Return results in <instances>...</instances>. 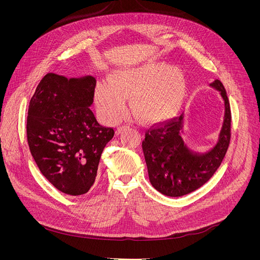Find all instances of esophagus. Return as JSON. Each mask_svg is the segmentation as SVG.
<instances>
[{"label":"esophagus","mask_w":260,"mask_h":260,"mask_svg":"<svg viewBox=\"0 0 260 260\" xmlns=\"http://www.w3.org/2000/svg\"><path fill=\"white\" fill-rule=\"evenodd\" d=\"M124 129H125V127H119V128H117V130H116V136H119L120 133H121Z\"/></svg>","instance_id":"esophagus-1"}]
</instances>
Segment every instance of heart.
I'll return each instance as SVG.
<instances>
[{
    "label": "heart",
    "mask_w": 260,
    "mask_h": 260,
    "mask_svg": "<svg viewBox=\"0 0 260 260\" xmlns=\"http://www.w3.org/2000/svg\"><path fill=\"white\" fill-rule=\"evenodd\" d=\"M183 95L181 77L162 64H147L115 72L95 91L98 113L106 122H117L132 100L133 113L144 122H158L174 115Z\"/></svg>",
    "instance_id": "1"
}]
</instances>
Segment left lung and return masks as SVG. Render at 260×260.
I'll list each match as a JSON object with an SVG mask.
<instances>
[{"label":"left lung","instance_id":"8db88e82","mask_svg":"<svg viewBox=\"0 0 260 260\" xmlns=\"http://www.w3.org/2000/svg\"><path fill=\"white\" fill-rule=\"evenodd\" d=\"M209 86L219 92L224 105L221 127L208 149H194L184 138V113L176 119L148 130L142 143L149 181L170 198L191 193L214 176L230 142L231 113L224 86L218 79Z\"/></svg>","mask_w":260,"mask_h":260}]
</instances>
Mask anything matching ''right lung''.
<instances>
[{
    "label": "right lung",
    "mask_w": 260,
    "mask_h": 260,
    "mask_svg": "<svg viewBox=\"0 0 260 260\" xmlns=\"http://www.w3.org/2000/svg\"><path fill=\"white\" fill-rule=\"evenodd\" d=\"M95 79L50 73L30 100L27 138L42 175L60 192L82 195L95 181L114 129L99 123L90 109Z\"/></svg>",
    "instance_id": "1"
}]
</instances>
